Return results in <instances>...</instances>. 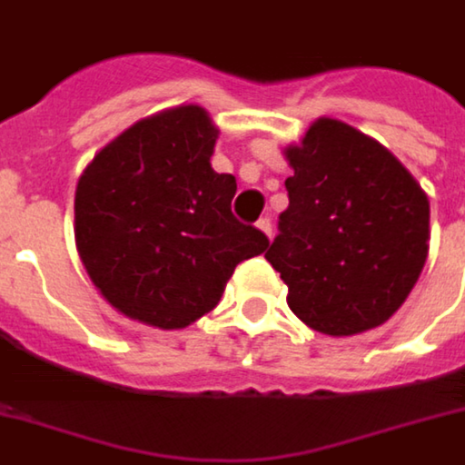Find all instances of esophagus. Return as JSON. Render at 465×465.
<instances>
[{
    "instance_id": "esophagus-1",
    "label": "esophagus",
    "mask_w": 465,
    "mask_h": 465,
    "mask_svg": "<svg viewBox=\"0 0 465 465\" xmlns=\"http://www.w3.org/2000/svg\"><path fill=\"white\" fill-rule=\"evenodd\" d=\"M256 228L261 230V232H263L265 237H268V240H271V235H272V223H271V218L265 216V218H259V223H256Z\"/></svg>"
}]
</instances>
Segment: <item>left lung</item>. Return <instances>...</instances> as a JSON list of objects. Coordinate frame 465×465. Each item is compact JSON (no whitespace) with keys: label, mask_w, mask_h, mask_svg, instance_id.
<instances>
[{"label":"left lung","mask_w":465,"mask_h":465,"mask_svg":"<svg viewBox=\"0 0 465 465\" xmlns=\"http://www.w3.org/2000/svg\"><path fill=\"white\" fill-rule=\"evenodd\" d=\"M287 212L265 259L301 322L327 336L379 327L407 301L428 259L430 202L376 138L315 119L282 150Z\"/></svg>","instance_id":"1"}]
</instances>
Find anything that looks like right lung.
<instances>
[{
    "instance_id": "obj_1",
    "label": "right lung",
    "mask_w": 465,
    "mask_h": 465,
    "mask_svg": "<svg viewBox=\"0 0 465 465\" xmlns=\"http://www.w3.org/2000/svg\"><path fill=\"white\" fill-rule=\"evenodd\" d=\"M218 126L202 105L138 119L101 148L74 190V244L103 299L134 322L183 329L213 311L240 261L268 249L212 169Z\"/></svg>"
}]
</instances>
